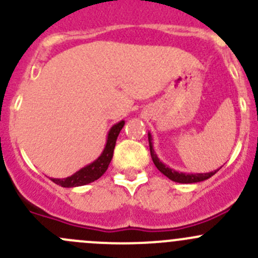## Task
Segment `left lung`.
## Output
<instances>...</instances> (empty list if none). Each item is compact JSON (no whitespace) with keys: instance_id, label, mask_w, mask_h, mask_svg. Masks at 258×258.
I'll list each match as a JSON object with an SVG mask.
<instances>
[{"instance_id":"left-lung-1","label":"left lung","mask_w":258,"mask_h":258,"mask_svg":"<svg viewBox=\"0 0 258 258\" xmlns=\"http://www.w3.org/2000/svg\"><path fill=\"white\" fill-rule=\"evenodd\" d=\"M148 144H150V151H151V157H152L153 163H155L156 167L158 168L160 172H162L166 177H168L172 181L178 182V183H196V182H201L205 181V179L210 178L211 176L215 175L218 170L212 171V172L209 173H183V172H178V171L172 170L168 166H166L165 163H162L160 161V158L157 157L156 155L155 150H153V146H152V136L151 134L148 132Z\"/></svg>"}]
</instances>
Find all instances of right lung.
<instances>
[{
  "instance_id": "1",
  "label": "right lung",
  "mask_w": 258,
  "mask_h": 258,
  "mask_svg": "<svg viewBox=\"0 0 258 258\" xmlns=\"http://www.w3.org/2000/svg\"><path fill=\"white\" fill-rule=\"evenodd\" d=\"M124 121H119L118 123L113 124L111 127L110 132L107 136V142H106L105 150L102 151L100 157L92 163L87 165L86 167L81 168L76 173L67 178H51L56 184H59L62 187H76L83 186V184L91 183V182L96 181L107 171L108 165H110L111 160L113 156L114 146H116V140L118 137V134L121 132L122 127H123Z\"/></svg>"
}]
</instances>
